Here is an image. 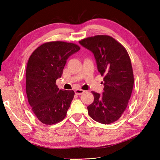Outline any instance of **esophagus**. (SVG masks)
<instances>
[{"mask_svg":"<svg viewBox=\"0 0 160 160\" xmlns=\"http://www.w3.org/2000/svg\"><path fill=\"white\" fill-rule=\"evenodd\" d=\"M85 92V91L82 90V89H76L75 91V93L77 95H82L83 93H84Z\"/></svg>","mask_w":160,"mask_h":160,"instance_id":"34e87169","label":"esophagus"}]
</instances>
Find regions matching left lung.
Here are the masks:
<instances>
[{"label":"left lung","mask_w":160,"mask_h":160,"mask_svg":"<svg viewBox=\"0 0 160 160\" xmlns=\"http://www.w3.org/2000/svg\"><path fill=\"white\" fill-rule=\"evenodd\" d=\"M79 43L93 52L98 69L103 76L102 95L92 91L94 101L88 113L95 122L110 124L118 120L126 109L134 83L133 68L125 48L108 35L83 38Z\"/></svg>","instance_id":"8db88e82"}]
</instances>
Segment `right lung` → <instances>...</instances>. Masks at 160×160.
Segmentation results:
<instances>
[{
	"instance_id": "obj_1",
	"label": "right lung",
	"mask_w": 160,
	"mask_h": 160,
	"mask_svg": "<svg viewBox=\"0 0 160 160\" xmlns=\"http://www.w3.org/2000/svg\"><path fill=\"white\" fill-rule=\"evenodd\" d=\"M75 43L51 41L32 52L26 69V92L32 112L41 123L52 125L66 117L75 92L61 90L56 80L69 56L79 51Z\"/></svg>"
}]
</instances>
